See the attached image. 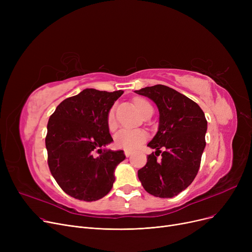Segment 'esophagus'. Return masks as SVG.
Segmentation results:
<instances>
[{
    "label": "esophagus",
    "instance_id": "34e87169",
    "mask_svg": "<svg viewBox=\"0 0 252 252\" xmlns=\"http://www.w3.org/2000/svg\"><path fill=\"white\" fill-rule=\"evenodd\" d=\"M125 154H126V157H129V156L131 155V152H130V151H128V150H126V151H125Z\"/></svg>",
    "mask_w": 252,
    "mask_h": 252
}]
</instances>
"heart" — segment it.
Segmentation results:
<instances>
[{"label": "heart", "mask_w": 252, "mask_h": 252, "mask_svg": "<svg viewBox=\"0 0 252 252\" xmlns=\"http://www.w3.org/2000/svg\"><path fill=\"white\" fill-rule=\"evenodd\" d=\"M134 104L141 114H143L148 109L152 108L149 102L142 98H136L134 100ZM107 126L110 130H114L117 126L113 108H111L107 113ZM146 139H147V133L144 129L124 128L119 130L115 135L114 143L116 145V147L118 148H122L128 151H134L138 149L141 145L146 141Z\"/></svg>", "instance_id": "b5f03b06"}]
</instances>
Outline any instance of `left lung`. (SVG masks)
<instances>
[{
	"label": "left lung",
	"instance_id": "8db88e82",
	"mask_svg": "<svg viewBox=\"0 0 252 252\" xmlns=\"http://www.w3.org/2000/svg\"><path fill=\"white\" fill-rule=\"evenodd\" d=\"M137 94L148 97L159 111V126L148 146L155 154L138 170L142 186L149 194L171 198L186 189L199 169L205 148L207 122L199 105L163 85L146 87ZM161 148L166 150L161 153ZM162 153V159L157 156Z\"/></svg>",
	"mask_w": 252,
	"mask_h": 252
}]
</instances>
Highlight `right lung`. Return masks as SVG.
Returning <instances> with one entry per match:
<instances>
[{
	"label": "right lung",
	"instance_id": "1",
	"mask_svg": "<svg viewBox=\"0 0 252 252\" xmlns=\"http://www.w3.org/2000/svg\"><path fill=\"white\" fill-rule=\"evenodd\" d=\"M123 94L122 90L86 89L63 100L49 118V168L60 188L75 199L96 201L113 186L115 167L126 155L103 147L113 141L107 113Z\"/></svg>",
	"mask_w": 252,
	"mask_h": 252
}]
</instances>
